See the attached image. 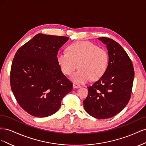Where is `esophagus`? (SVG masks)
Returning <instances> with one entry per match:
<instances>
[{
	"label": "esophagus",
	"instance_id": "1",
	"mask_svg": "<svg viewBox=\"0 0 146 146\" xmlns=\"http://www.w3.org/2000/svg\"><path fill=\"white\" fill-rule=\"evenodd\" d=\"M73 87H74V88H79L80 87V85H78V84H77L76 83H73Z\"/></svg>",
	"mask_w": 146,
	"mask_h": 146
}]
</instances>
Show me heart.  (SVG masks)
I'll use <instances>...</instances> for the list:
<instances>
[{"mask_svg":"<svg viewBox=\"0 0 146 146\" xmlns=\"http://www.w3.org/2000/svg\"><path fill=\"white\" fill-rule=\"evenodd\" d=\"M67 52H59L56 60L62 72L70 76L77 67L70 79L76 83L96 80L104 74L107 68L108 55L102 48L90 41H77L68 46Z\"/></svg>","mask_w":146,"mask_h":146,"instance_id":"b5f03b06","label":"heart"}]
</instances>
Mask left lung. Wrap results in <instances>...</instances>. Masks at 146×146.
Listing matches in <instances>:
<instances>
[{"mask_svg":"<svg viewBox=\"0 0 146 146\" xmlns=\"http://www.w3.org/2000/svg\"><path fill=\"white\" fill-rule=\"evenodd\" d=\"M98 39L107 46L108 64L103 76L88 87L83 107L90 115L101 119L116 116L125 107L130 99L135 72L130 58L120 44L108 38Z\"/></svg>","mask_w":146,"mask_h":146,"instance_id":"8db88e82","label":"left lung"}]
</instances>
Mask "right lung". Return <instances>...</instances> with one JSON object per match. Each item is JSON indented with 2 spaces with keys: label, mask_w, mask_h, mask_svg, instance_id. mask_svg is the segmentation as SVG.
Instances as JSON below:
<instances>
[{
  "label": "right lung",
  "mask_w": 146,
  "mask_h": 146,
  "mask_svg": "<svg viewBox=\"0 0 146 146\" xmlns=\"http://www.w3.org/2000/svg\"><path fill=\"white\" fill-rule=\"evenodd\" d=\"M68 39L38 33L16 53L11 68V88L17 103L33 116L52 115L72 90V83L56 60L58 51Z\"/></svg>",
  "instance_id": "right-lung-1"
}]
</instances>
